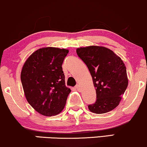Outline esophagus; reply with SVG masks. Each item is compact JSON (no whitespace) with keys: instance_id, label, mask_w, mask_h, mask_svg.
<instances>
[{"instance_id":"34e87169","label":"esophagus","mask_w":147,"mask_h":147,"mask_svg":"<svg viewBox=\"0 0 147 147\" xmlns=\"http://www.w3.org/2000/svg\"><path fill=\"white\" fill-rule=\"evenodd\" d=\"M76 88L78 91H80V86L79 84H77L76 86Z\"/></svg>"}]
</instances>
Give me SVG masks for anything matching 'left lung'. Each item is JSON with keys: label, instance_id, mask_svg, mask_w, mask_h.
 <instances>
[{"label": "left lung", "instance_id": "left-lung-1", "mask_svg": "<svg viewBox=\"0 0 147 147\" xmlns=\"http://www.w3.org/2000/svg\"><path fill=\"white\" fill-rule=\"evenodd\" d=\"M76 52L87 66L96 90L97 99L94 104L88 105V109L96 114L115 109L128 85L124 63L113 51L105 47L80 48Z\"/></svg>", "mask_w": 147, "mask_h": 147}]
</instances>
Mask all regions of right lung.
<instances>
[{"label":"right lung","instance_id":"right-lung-1","mask_svg":"<svg viewBox=\"0 0 147 147\" xmlns=\"http://www.w3.org/2000/svg\"><path fill=\"white\" fill-rule=\"evenodd\" d=\"M68 50L43 48L26 60L21 82L29 104L43 116L57 115L64 109L71 90L65 86L62 65Z\"/></svg>","mask_w":147,"mask_h":147}]
</instances>
